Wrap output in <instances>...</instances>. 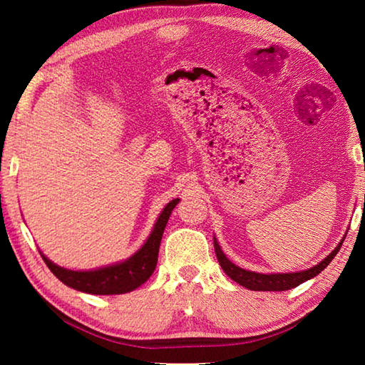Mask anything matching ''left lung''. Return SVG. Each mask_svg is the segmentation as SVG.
<instances>
[{
  "label": "left lung",
  "mask_w": 365,
  "mask_h": 365,
  "mask_svg": "<svg viewBox=\"0 0 365 365\" xmlns=\"http://www.w3.org/2000/svg\"><path fill=\"white\" fill-rule=\"evenodd\" d=\"M343 243H339L335 250H333L329 256H327L322 262H319L314 267L302 270V272H293V274H256V272H250L245 270L238 265H235L233 262L228 261L225 257L224 252H222L220 246L217 243V240L214 238V250H215V256H217V261L220 264V267L224 269L225 274L230 277L233 282L240 283V285L248 288V289H255V292H285V289H292L294 287L301 285L302 282H306L312 277L319 275L327 265L331 262V259L336 256V252L341 248Z\"/></svg>",
  "instance_id": "1"
}]
</instances>
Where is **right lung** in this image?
Returning a JSON list of instances; mask_svg holds the SVG:
<instances>
[{
    "mask_svg": "<svg viewBox=\"0 0 365 365\" xmlns=\"http://www.w3.org/2000/svg\"><path fill=\"white\" fill-rule=\"evenodd\" d=\"M177 202L178 200H172L169 205L164 207V211L160 212L156 225H154L150 238L146 240V243L141 246V250L138 252H135L132 257H128L127 261L123 262L96 270L77 272L59 267V265L49 261L46 256H43L41 252L40 255L43 257V261L48 265V269L51 270L64 285L73 289H78V292L90 294L128 293L132 292V289L138 288L140 285H143V283L151 277L154 269H156L160 238H163L165 224H168L172 209L177 206Z\"/></svg>",
    "mask_w": 365,
    "mask_h": 365,
    "instance_id": "obj_1",
    "label": "right lung"
}]
</instances>
